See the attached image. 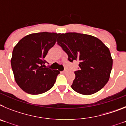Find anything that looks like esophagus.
I'll list each match as a JSON object with an SVG mask.
<instances>
[{
  "label": "esophagus",
  "mask_w": 126,
  "mask_h": 126,
  "mask_svg": "<svg viewBox=\"0 0 126 126\" xmlns=\"http://www.w3.org/2000/svg\"><path fill=\"white\" fill-rule=\"evenodd\" d=\"M62 73H63V74H66V73H67V70H64V71H62Z\"/></svg>",
  "instance_id": "esophagus-1"
}]
</instances>
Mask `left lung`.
<instances>
[{"label": "left lung", "instance_id": "obj_1", "mask_svg": "<svg viewBox=\"0 0 126 126\" xmlns=\"http://www.w3.org/2000/svg\"><path fill=\"white\" fill-rule=\"evenodd\" d=\"M57 45L68 55V61H79V69L71 87L85 95L96 93L107 83L112 68L110 52L98 38L78 33L61 34Z\"/></svg>", "mask_w": 126, "mask_h": 126}]
</instances>
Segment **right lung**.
Returning a JSON list of instances; mask_svg holds the SVG:
<instances>
[{"instance_id": "1", "label": "right lung", "mask_w": 126, "mask_h": 126, "mask_svg": "<svg viewBox=\"0 0 126 126\" xmlns=\"http://www.w3.org/2000/svg\"><path fill=\"white\" fill-rule=\"evenodd\" d=\"M59 34L32 33L23 38L14 47L11 61L12 69L16 82L27 93L42 94L54 85L60 72L47 67L44 58Z\"/></svg>"}]
</instances>
